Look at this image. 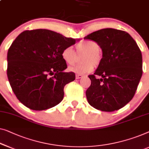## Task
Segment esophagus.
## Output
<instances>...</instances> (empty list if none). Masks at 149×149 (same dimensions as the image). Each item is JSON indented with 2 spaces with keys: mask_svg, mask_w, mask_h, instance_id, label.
<instances>
[{
  "mask_svg": "<svg viewBox=\"0 0 149 149\" xmlns=\"http://www.w3.org/2000/svg\"><path fill=\"white\" fill-rule=\"evenodd\" d=\"M83 77H84L83 75H82V74H77V75H76V79H81V78H83Z\"/></svg>",
  "mask_w": 149,
  "mask_h": 149,
  "instance_id": "1",
  "label": "esophagus"
}]
</instances>
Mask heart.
I'll list each match as a JSON object with an SVG mask.
<instances>
[{
	"label": "heart",
	"instance_id": "obj_1",
	"mask_svg": "<svg viewBox=\"0 0 149 149\" xmlns=\"http://www.w3.org/2000/svg\"><path fill=\"white\" fill-rule=\"evenodd\" d=\"M77 54H83L81 57L82 63L71 66L69 70L77 74H85L93 70V66H97L102 61V54L100 50V46L95 41L84 40L79 42L75 46ZM62 60L68 65H72L77 60V54L72 47L67 46L62 50Z\"/></svg>",
	"mask_w": 149,
	"mask_h": 149
}]
</instances>
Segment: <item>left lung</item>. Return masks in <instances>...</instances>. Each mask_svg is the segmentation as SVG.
I'll use <instances>...</instances> for the list:
<instances>
[{
    "label": "left lung",
    "mask_w": 149,
    "mask_h": 149,
    "mask_svg": "<svg viewBox=\"0 0 149 149\" xmlns=\"http://www.w3.org/2000/svg\"><path fill=\"white\" fill-rule=\"evenodd\" d=\"M84 39L97 42L103 52L101 64L89 75L88 102L103 111L120 109L133 98L143 74L141 49L130 34L112 28L94 31Z\"/></svg>",
    "instance_id": "1"
}]
</instances>
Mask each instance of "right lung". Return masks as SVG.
<instances>
[{"label": "right lung", "instance_id": "1", "mask_svg": "<svg viewBox=\"0 0 149 149\" xmlns=\"http://www.w3.org/2000/svg\"><path fill=\"white\" fill-rule=\"evenodd\" d=\"M48 29L26 30L12 43L7 53V77L21 103L33 110L53 107L64 97V87L75 79L62 58L64 48L76 43Z\"/></svg>", "mask_w": 149, "mask_h": 149}]
</instances>
